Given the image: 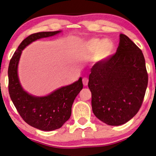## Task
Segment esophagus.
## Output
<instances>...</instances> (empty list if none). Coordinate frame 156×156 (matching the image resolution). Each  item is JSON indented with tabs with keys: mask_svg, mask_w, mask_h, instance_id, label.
Segmentation results:
<instances>
[{
	"mask_svg": "<svg viewBox=\"0 0 156 156\" xmlns=\"http://www.w3.org/2000/svg\"><path fill=\"white\" fill-rule=\"evenodd\" d=\"M83 86H86L88 83V79L87 78H83Z\"/></svg>",
	"mask_w": 156,
	"mask_h": 156,
	"instance_id": "34e87169",
	"label": "esophagus"
}]
</instances>
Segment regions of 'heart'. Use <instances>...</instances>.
Masks as SVG:
<instances>
[{
    "label": "heart",
    "mask_w": 156,
    "mask_h": 156,
    "mask_svg": "<svg viewBox=\"0 0 156 156\" xmlns=\"http://www.w3.org/2000/svg\"><path fill=\"white\" fill-rule=\"evenodd\" d=\"M84 49L87 53H95L94 58L96 61H103L111 56L115 46L110 40L101 41L98 38H92L85 43Z\"/></svg>",
    "instance_id": "heart-1"
}]
</instances>
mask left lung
<instances>
[{"instance_id": "1", "label": "left lung", "mask_w": 156, "mask_h": 156, "mask_svg": "<svg viewBox=\"0 0 156 156\" xmlns=\"http://www.w3.org/2000/svg\"><path fill=\"white\" fill-rule=\"evenodd\" d=\"M88 88L92 109L109 126L127 123L142 105L148 77L141 50L124 34L114 55L91 68Z\"/></svg>"}]
</instances>
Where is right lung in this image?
<instances>
[{"label":"right lung","instance_id":"1","mask_svg":"<svg viewBox=\"0 0 156 156\" xmlns=\"http://www.w3.org/2000/svg\"><path fill=\"white\" fill-rule=\"evenodd\" d=\"M60 32L61 30L39 32L30 35L18 46L8 66V91L16 108L26 123L45 131L58 129L69 119L74 100L83 88L82 78L47 96H33L26 93L20 84L18 64L22 51L27 45L38 39L53 36Z\"/></svg>","mask_w":156,"mask_h":156}]
</instances>
